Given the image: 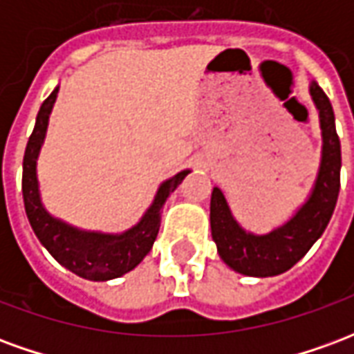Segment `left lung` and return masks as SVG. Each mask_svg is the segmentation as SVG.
I'll return each mask as SVG.
<instances>
[{
    "label": "left lung",
    "instance_id": "1",
    "mask_svg": "<svg viewBox=\"0 0 354 354\" xmlns=\"http://www.w3.org/2000/svg\"><path fill=\"white\" fill-rule=\"evenodd\" d=\"M309 93L319 109L322 131V157L311 195L299 207L296 214L281 227L266 235H254L245 231L233 218L230 205L220 187L212 189L210 199V230L218 246V254L227 266L248 277H274L309 252L317 239L324 233L334 214L339 195L342 172V146L335 132V117L332 104L324 91L311 81Z\"/></svg>",
    "mask_w": 354,
    "mask_h": 354
}]
</instances>
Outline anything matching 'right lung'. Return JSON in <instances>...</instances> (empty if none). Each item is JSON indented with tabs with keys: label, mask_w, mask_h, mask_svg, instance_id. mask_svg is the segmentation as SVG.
Wrapping results in <instances>:
<instances>
[{
	"label": "right lung",
	"mask_w": 354,
	"mask_h": 354,
	"mask_svg": "<svg viewBox=\"0 0 354 354\" xmlns=\"http://www.w3.org/2000/svg\"><path fill=\"white\" fill-rule=\"evenodd\" d=\"M58 87L43 102L32 136L28 140L24 162H22V195H24V208L34 230L35 237L39 239L55 260L70 269L72 273L80 274L88 281H109L121 274L129 273L140 261L144 260L151 250L159 225H161V212L169 195L178 185L182 184L189 170H182L176 176L162 182L157 189L151 207L142 216L134 227L124 233H98V231H83L73 227L70 223L50 216L43 207L39 197V184H37V155L41 149L49 115L53 104L57 100Z\"/></svg>",
	"instance_id": "1"
}]
</instances>
